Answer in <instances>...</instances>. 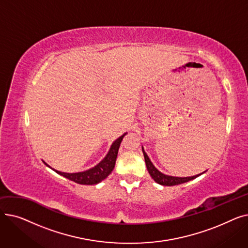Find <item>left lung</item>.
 Instances as JSON below:
<instances>
[{"mask_svg":"<svg viewBox=\"0 0 248 248\" xmlns=\"http://www.w3.org/2000/svg\"><path fill=\"white\" fill-rule=\"evenodd\" d=\"M142 153H144V157H145V161H146V165H147V169H148V171H149V174L154 179V181L157 182V183L160 184V185H163V186H175V185H179V184H183V183H186V182L191 181V180L197 178L198 176L201 175V174H199V175L193 176V177H184V178L165 175V174L161 173L160 171H158L157 169L155 168V166L150 161L148 155L145 153L144 149H142Z\"/></svg>","mask_w":248,"mask_h":248,"instance_id":"left-lung-1","label":"left lung"}]
</instances>
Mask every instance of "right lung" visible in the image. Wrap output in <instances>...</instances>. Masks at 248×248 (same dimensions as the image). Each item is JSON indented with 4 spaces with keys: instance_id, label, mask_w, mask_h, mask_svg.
Returning a JSON list of instances; mask_svg holds the SVG:
<instances>
[{
    "instance_id": "right-lung-1",
    "label": "right lung",
    "mask_w": 248,
    "mask_h": 248,
    "mask_svg": "<svg viewBox=\"0 0 248 248\" xmlns=\"http://www.w3.org/2000/svg\"><path fill=\"white\" fill-rule=\"evenodd\" d=\"M125 135L126 134L123 135L122 137H120L119 139L113 141V144L111 145L110 150H109L108 154L107 155V157L104 158L98 165L93 167V169H89V170L84 171V172L72 173V174L62 173V172L54 170V169H53V170L56 173L60 174L61 176L75 182V183H77V184H81V185H94V184H97V183H99V182H101L102 180L106 179L112 172L114 165H115L116 157H117V152H119L120 145H121V142H122L124 137Z\"/></svg>"
}]
</instances>
